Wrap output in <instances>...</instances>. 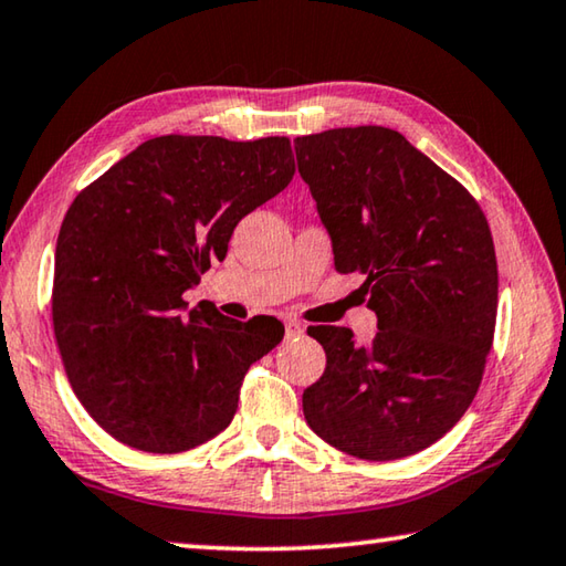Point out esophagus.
<instances>
[{
	"instance_id": "34e87169",
	"label": "esophagus",
	"mask_w": 566,
	"mask_h": 566,
	"mask_svg": "<svg viewBox=\"0 0 566 566\" xmlns=\"http://www.w3.org/2000/svg\"><path fill=\"white\" fill-rule=\"evenodd\" d=\"M284 329H286V337H302V334H304L302 322H296V319H286Z\"/></svg>"
}]
</instances>
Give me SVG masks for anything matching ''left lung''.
I'll return each mask as SVG.
<instances>
[{"label":"left lung","instance_id":"1","mask_svg":"<svg viewBox=\"0 0 566 566\" xmlns=\"http://www.w3.org/2000/svg\"><path fill=\"white\" fill-rule=\"evenodd\" d=\"M296 167L332 237L337 272H359L377 314L367 347L347 327H310L327 352L304 389L314 434L352 457L417 454L472 405L492 349L496 256L476 199L387 127L294 139Z\"/></svg>","mask_w":566,"mask_h":566}]
</instances>
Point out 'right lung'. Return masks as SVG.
I'll use <instances>...</instances> for the list:
<instances>
[{"instance_id":"obj_1","label":"right lung","mask_w":566,"mask_h":566,"mask_svg":"<svg viewBox=\"0 0 566 566\" xmlns=\"http://www.w3.org/2000/svg\"><path fill=\"white\" fill-rule=\"evenodd\" d=\"M292 177L286 137L167 134L76 195L54 252V337L74 395L122 444L177 454L229 427L249 364L284 327L187 312L181 294Z\"/></svg>"}]
</instances>
